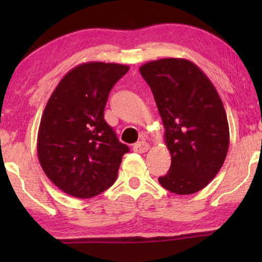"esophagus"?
I'll return each instance as SVG.
<instances>
[{"instance_id": "1", "label": "esophagus", "mask_w": 262, "mask_h": 262, "mask_svg": "<svg viewBox=\"0 0 262 262\" xmlns=\"http://www.w3.org/2000/svg\"><path fill=\"white\" fill-rule=\"evenodd\" d=\"M149 148H150V145L145 141L137 142V143L134 144V147H133V149H134V151L135 152H139V154L147 152L148 150H149Z\"/></svg>"}]
</instances>
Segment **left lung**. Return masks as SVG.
I'll return each instance as SVG.
<instances>
[{"instance_id":"1","label":"left lung","mask_w":262,"mask_h":262,"mask_svg":"<svg viewBox=\"0 0 262 262\" xmlns=\"http://www.w3.org/2000/svg\"><path fill=\"white\" fill-rule=\"evenodd\" d=\"M140 73L152 91L171 154V167L159 184L174 194L196 193L219 173L229 149V123L219 92L186 59L150 61Z\"/></svg>"}]
</instances>
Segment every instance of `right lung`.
Listing matches in <instances>:
<instances>
[{"instance_id":"obj_1","label":"right lung","mask_w":262,"mask_h":262,"mask_svg":"<svg viewBox=\"0 0 262 262\" xmlns=\"http://www.w3.org/2000/svg\"><path fill=\"white\" fill-rule=\"evenodd\" d=\"M129 67L85 62L64 75L43 110L37 139L39 163L62 192L89 199L117 180L129 151L104 119L110 91Z\"/></svg>"}]
</instances>
